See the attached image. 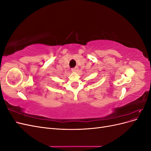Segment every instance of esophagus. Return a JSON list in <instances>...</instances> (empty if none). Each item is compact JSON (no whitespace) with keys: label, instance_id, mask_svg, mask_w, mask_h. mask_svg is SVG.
<instances>
[{"label":"esophagus","instance_id":"1","mask_svg":"<svg viewBox=\"0 0 151 151\" xmlns=\"http://www.w3.org/2000/svg\"><path fill=\"white\" fill-rule=\"evenodd\" d=\"M77 70V67H74V68H72V71H73V72H76Z\"/></svg>","mask_w":151,"mask_h":151}]
</instances>
